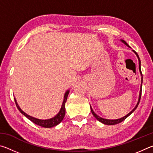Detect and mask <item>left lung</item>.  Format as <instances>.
I'll use <instances>...</instances> for the list:
<instances>
[{
  "label": "left lung",
  "mask_w": 153,
  "mask_h": 153,
  "mask_svg": "<svg viewBox=\"0 0 153 153\" xmlns=\"http://www.w3.org/2000/svg\"><path fill=\"white\" fill-rule=\"evenodd\" d=\"M121 42H122L124 45H126L127 46H128L129 48H130V46H129L128 44H127V42H126L125 40H121ZM132 51L134 52V53L136 54V55L137 56V57H138V62H139V71H140V75H141V76H142V82H141V86H140V93H139V97H138V102H137V104H136V105L135 106V107H134L132 110H131L130 112H129L128 114H127L126 115H125L124 116V117H121V118H120V119H117V120H107V119H104V118H102V117H100V116H98V115H97V114H96L94 112V111H93V109H92V107H91V105H90V109H91V112H92V115H94V117L97 119V120H98V121H99L100 122H101L102 123H103V124H105V125H110V126H111V125H115V124H118V123H121V122H122L123 121H124L126 120V119L128 117V116H129L131 115V113H132L134 111H135L136 109V108L138 107V105H139V102H140V98H141V94H142V72H141V68H140V65H141V62H140V58H139V56H138V54H137V53L136 51H134V50H132Z\"/></svg>",
  "instance_id": "1"
}]
</instances>
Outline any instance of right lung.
I'll list each match as a JSON object with an SVG mask.
<instances>
[{"mask_svg": "<svg viewBox=\"0 0 153 153\" xmlns=\"http://www.w3.org/2000/svg\"><path fill=\"white\" fill-rule=\"evenodd\" d=\"M69 93V90H67L65 93L63 101V103H62L61 109L59 111V113L56 114L55 117H52L51 119H48V120H40V119L35 118L29 115H27V113H25L24 111H23L22 110V108L19 107V105L17 104V100L15 99V98H15V104H16L17 107L21 112V113H22L23 115H25L27 119H29L30 121H32L33 123H34L35 124H36V125H38L41 127H44V128H53L54 126H57L58 124L60 123L61 121H63V118L65 117V102L67 101V97H68Z\"/></svg>", "mask_w": 153, "mask_h": 153, "instance_id": "1", "label": "right lung"}]
</instances>
